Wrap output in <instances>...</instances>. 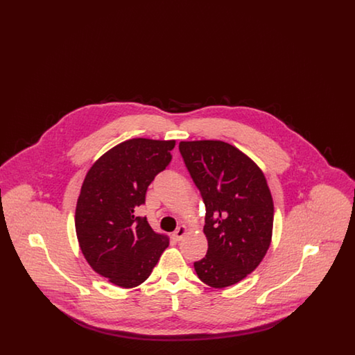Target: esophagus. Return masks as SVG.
<instances>
[{
    "label": "esophagus",
    "mask_w": 355,
    "mask_h": 355,
    "mask_svg": "<svg viewBox=\"0 0 355 355\" xmlns=\"http://www.w3.org/2000/svg\"><path fill=\"white\" fill-rule=\"evenodd\" d=\"M186 233H187V227H186L185 225H181V226L177 227V230L173 233V236H174L177 241H181Z\"/></svg>",
    "instance_id": "obj_1"
}]
</instances>
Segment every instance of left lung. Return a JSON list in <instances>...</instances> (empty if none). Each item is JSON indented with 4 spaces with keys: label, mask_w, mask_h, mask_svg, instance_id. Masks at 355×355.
<instances>
[{
    "label": "left lung",
    "mask_w": 355,
    "mask_h": 355,
    "mask_svg": "<svg viewBox=\"0 0 355 355\" xmlns=\"http://www.w3.org/2000/svg\"><path fill=\"white\" fill-rule=\"evenodd\" d=\"M180 152L206 206L207 253L194 262L209 286L236 285L268 253L274 203L265 174L236 146L217 141H181Z\"/></svg>",
    "instance_id": "8db88e82"
}]
</instances>
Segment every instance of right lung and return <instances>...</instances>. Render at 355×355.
Instances as JSON below:
<instances>
[{
  "label": "right lung",
  "mask_w": 355,
  "mask_h": 355,
  "mask_svg": "<svg viewBox=\"0 0 355 355\" xmlns=\"http://www.w3.org/2000/svg\"><path fill=\"white\" fill-rule=\"evenodd\" d=\"M175 141L133 138L102 154L86 173L76 206V233L90 268L123 288L152 274L169 236L135 217L148 186L166 169Z\"/></svg>",
  "instance_id": "obj_1"
}]
</instances>
